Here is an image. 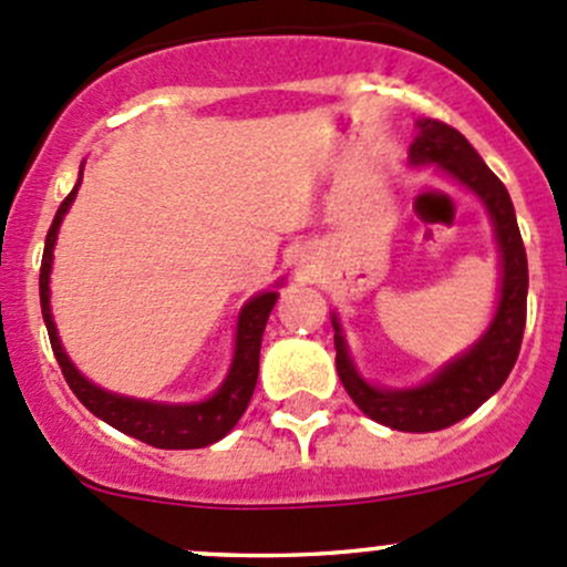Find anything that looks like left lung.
<instances>
[{"label":"left lung","mask_w":567,"mask_h":567,"mask_svg":"<svg viewBox=\"0 0 567 567\" xmlns=\"http://www.w3.org/2000/svg\"><path fill=\"white\" fill-rule=\"evenodd\" d=\"M411 167H436L474 194L488 210L499 249V296L496 310L483 334L416 386L370 384L353 364L337 312H331L337 348V373L353 403L381 425L405 433H431L455 425L477 411L511 375L522 351L527 323V251L518 233L511 194L461 131L447 123L416 120V136L409 147Z\"/></svg>","instance_id":"8db88e82"}]
</instances>
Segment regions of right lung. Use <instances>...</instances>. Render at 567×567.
<instances>
[{"mask_svg": "<svg viewBox=\"0 0 567 567\" xmlns=\"http://www.w3.org/2000/svg\"><path fill=\"white\" fill-rule=\"evenodd\" d=\"M82 169H79L76 186H73V192L62 199L60 210H56L54 221H51L49 236H45L43 262H40V310H43L45 329H49L51 351H54L56 362H60L62 368V375H65L73 394H76L99 420H104L106 425L117 427L125 436H134L158 450L208 447V444L225 439L227 433L236 427V422L241 420L244 411H247L251 392H255L257 384V368H260L262 331H266L268 316H271L279 293L277 290H262V293L251 296L247 305L241 307L236 323V342H233L230 368H227V375L219 384V390L210 394V398L197 400V403H162V400L128 398V394L109 392L104 386L93 384L87 375L79 373V368L71 362L65 348H62L60 334H56L54 316H51L49 288L56 236H60L62 219H65L68 208H71L73 199H76L79 186H82ZM282 282L285 279H279L277 288Z\"/></svg>", "mask_w": 567, "mask_h": 567, "instance_id": "1", "label": "right lung"}]
</instances>
